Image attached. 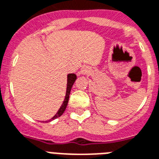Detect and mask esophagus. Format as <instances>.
<instances>
[{
  "instance_id": "1",
  "label": "esophagus",
  "mask_w": 159,
  "mask_h": 159,
  "mask_svg": "<svg viewBox=\"0 0 159 159\" xmlns=\"http://www.w3.org/2000/svg\"><path fill=\"white\" fill-rule=\"evenodd\" d=\"M80 72H81V74H83V75L87 74V73H88V68H87V67H83V68L81 69Z\"/></svg>"
}]
</instances>
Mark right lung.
<instances>
[{
  "label": "right lung",
  "mask_w": 159,
  "mask_h": 159,
  "mask_svg": "<svg viewBox=\"0 0 159 159\" xmlns=\"http://www.w3.org/2000/svg\"><path fill=\"white\" fill-rule=\"evenodd\" d=\"M76 80V75L75 74H68L67 75V85H66V96H65V100L63 101V103L62 104V106L60 107V108L59 109V111L57 112L55 116H53L51 120H47V122L51 121V120H54V119H56L58 117L61 116V115H63V113L64 112L65 109L66 108V105H67V103H68L69 100V96H70V89L72 88L73 84H74L75 81Z\"/></svg>",
  "instance_id": "right-lung-1"
}]
</instances>
